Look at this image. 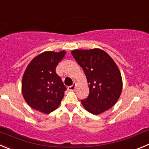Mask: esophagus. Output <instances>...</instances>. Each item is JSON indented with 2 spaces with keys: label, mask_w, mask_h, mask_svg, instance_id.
Listing matches in <instances>:
<instances>
[{
  "label": "esophagus",
  "mask_w": 149,
  "mask_h": 149,
  "mask_svg": "<svg viewBox=\"0 0 149 149\" xmlns=\"http://www.w3.org/2000/svg\"><path fill=\"white\" fill-rule=\"evenodd\" d=\"M76 84H73V85L68 87V90H70V91H73V90H75V88H76Z\"/></svg>",
  "instance_id": "1"
}]
</instances>
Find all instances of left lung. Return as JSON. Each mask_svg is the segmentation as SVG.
Returning <instances> with one entry per match:
<instances>
[{"label": "left lung", "instance_id": "8db88e82", "mask_svg": "<svg viewBox=\"0 0 149 149\" xmlns=\"http://www.w3.org/2000/svg\"><path fill=\"white\" fill-rule=\"evenodd\" d=\"M71 54L82 68L88 83V97L81 100L84 109L99 115L112 107L120 98L123 87L121 74L113 59L99 48L76 49Z\"/></svg>", "mask_w": 149, "mask_h": 149}]
</instances>
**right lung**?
I'll return each mask as SVG.
<instances>
[{
	"label": "right lung",
	"mask_w": 149,
	"mask_h": 149,
	"mask_svg": "<svg viewBox=\"0 0 149 149\" xmlns=\"http://www.w3.org/2000/svg\"><path fill=\"white\" fill-rule=\"evenodd\" d=\"M66 51H45L34 57L22 79L23 98L32 109L48 114L60 105L66 87L56 73Z\"/></svg>",
	"instance_id": "obj_1"
}]
</instances>
